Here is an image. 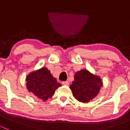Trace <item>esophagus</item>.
Returning a JSON list of instances; mask_svg holds the SVG:
<instances>
[{"mask_svg":"<svg viewBox=\"0 0 130 130\" xmlns=\"http://www.w3.org/2000/svg\"><path fill=\"white\" fill-rule=\"evenodd\" d=\"M62 84L65 85V86H69V81H64V82H62Z\"/></svg>","mask_w":130,"mask_h":130,"instance_id":"34e87169","label":"esophagus"}]
</instances>
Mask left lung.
<instances>
[{
    "label": "left lung",
    "instance_id": "left-lung-1",
    "mask_svg": "<svg viewBox=\"0 0 130 130\" xmlns=\"http://www.w3.org/2000/svg\"><path fill=\"white\" fill-rule=\"evenodd\" d=\"M103 86L101 78L87 70L77 72L70 89L75 98L79 102L86 103L99 94Z\"/></svg>",
    "mask_w": 130,
    "mask_h": 130
}]
</instances>
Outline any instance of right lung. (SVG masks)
Returning a JSON list of instances; mask_svg holds the SVG:
<instances>
[{"label": "right lung", "instance_id": "obj_1", "mask_svg": "<svg viewBox=\"0 0 130 130\" xmlns=\"http://www.w3.org/2000/svg\"><path fill=\"white\" fill-rule=\"evenodd\" d=\"M26 81L28 91L44 101L52 98L56 89L61 86L46 67L30 73L26 77Z\"/></svg>", "mask_w": 130, "mask_h": 130}]
</instances>
